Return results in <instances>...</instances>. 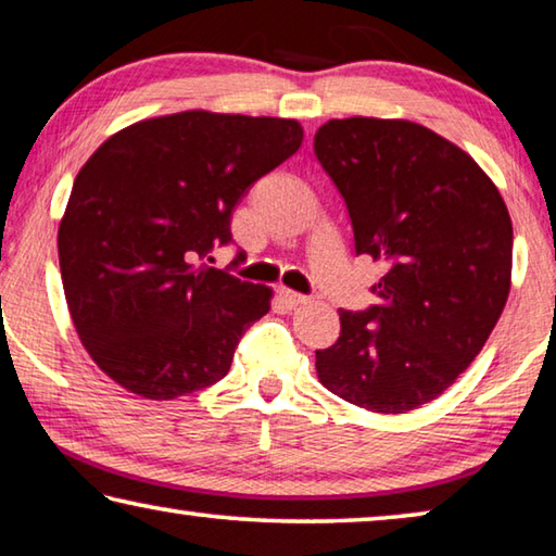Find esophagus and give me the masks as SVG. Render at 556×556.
<instances>
[{
	"label": "esophagus",
	"instance_id": "34e87169",
	"mask_svg": "<svg viewBox=\"0 0 556 556\" xmlns=\"http://www.w3.org/2000/svg\"><path fill=\"white\" fill-rule=\"evenodd\" d=\"M277 294H279V301H281V304L289 306V308H296V306L306 304V301H308L304 294H296V291H291V289H279Z\"/></svg>",
	"mask_w": 556,
	"mask_h": 556
}]
</instances>
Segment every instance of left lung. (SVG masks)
<instances>
[{"label":"left lung","instance_id":"1","mask_svg":"<svg viewBox=\"0 0 556 556\" xmlns=\"http://www.w3.org/2000/svg\"><path fill=\"white\" fill-rule=\"evenodd\" d=\"M353 223L355 255L388 265L365 312H343L316 351L326 390L404 414L454 384L501 318L513 223L495 184L464 149L409 119H328L314 137Z\"/></svg>","mask_w":556,"mask_h":556}]
</instances>
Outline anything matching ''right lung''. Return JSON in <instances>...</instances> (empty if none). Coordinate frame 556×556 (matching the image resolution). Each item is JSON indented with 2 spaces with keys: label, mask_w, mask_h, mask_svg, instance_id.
<instances>
[{
  "label": "right lung",
  "mask_w": 556,
  "mask_h": 556,
  "mask_svg": "<svg viewBox=\"0 0 556 556\" xmlns=\"http://www.w3.org/2000/svg\"><path fill=\"white\" fill-rule=\"evenodd\" d=\"M296 119L188 110L112 135L75 176L59 228L65 301L119 388L176 400L223 380L271 289L208 267L250 186L296 154Z\"/></svg>",
  "instance_id": "add662e5"
}]
</instances>
